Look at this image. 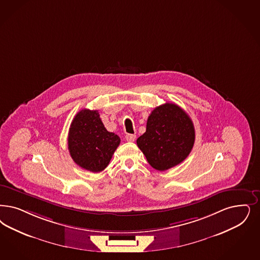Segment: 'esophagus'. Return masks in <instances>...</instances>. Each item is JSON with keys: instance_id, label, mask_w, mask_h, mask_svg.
Wrapping results in <instances>:
<instances>
[{"instance_id": "34e87169", "label": "esophagus", "mask_w": 260, "mask_h": 260, "mask_svg": "<svg viewBox=\"0 0 260 260\" xmlns=\"http://www.w3.org/2000/svg\"><path fill=\"white\" fill-rule=\"evenodd\" d=\"M125 140L127 142H135V139H136V135H125Z\"/></svg>"}]
</instances>
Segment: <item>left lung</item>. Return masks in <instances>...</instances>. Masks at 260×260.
Masks as SVG:
<instances>
[{
	"label": "left lung",
	"instance_id": "1",
	"mask_svg": "<svg viewBox=\"0 0 260 260\" xmlns=\"http://www.w3.org/2000/svg\"><path fill=\"white\" fill-rule=\"evenodd\" d=\"M195 142V128L188 114L179 106L166 103L148 117L146 132L136 143L149 164L165 171L183 161Z\"/></svg>",
	"mask_w": 260,
	"mask_h": 260
}]
</instances>
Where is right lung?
<instances>
[{"label":"right lung","mask_w":260,"mask_h":260,"mask_svg":"<svg viewBox=\"0 0 260 260\" xmlns=\"http://www.w3.org/2000/svg\"><path fill=\"white\" fill-rule=\"evenodd\" d=\"M120 141L118 135L107 131L98 110L84 108L72 121L68 149L81 168L98 173L107 168Z\"/></svg>","instance_id":"add662e5"}]
</instances>
